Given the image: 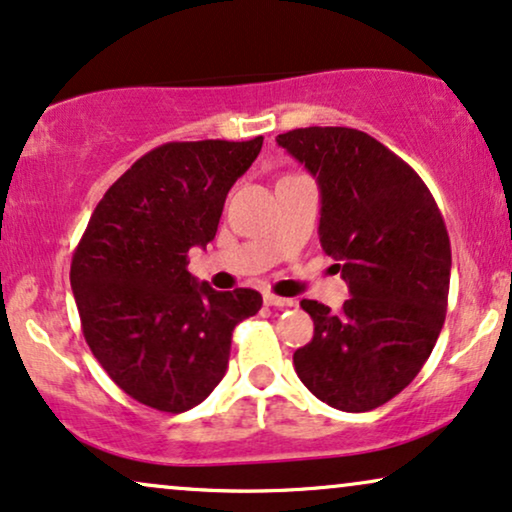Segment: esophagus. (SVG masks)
<instances>
[{
    "mask_svg": "<svg viewBox=\"0 0 512 512\" xmlns=\"http://www.w3.org/2000/svg\"><path fill=\"white\" fill-rule=\"evenodd\" d=\"M264 304H267V307H293V300H288V297H278V295H271V293H267L264 295Z\"/></svg>",
    "mask_w": 512,
    "mask_h": 512,
    "instance_id": "1",
    "label": "esophagus"
}]
</instances>
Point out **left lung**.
Listing matches in <instances>:
<instances>
[{
	"label": "left lung",
	"instance_id": "obj_1",
	"mask_svg": "<svg viewBox=\"0 0 512 512\" xmlns=\"http://www.w3.org/2000/svg\"><path fill=\"white\" fill-rule=\"evenodd\" d=\"M276 141L319 181L321 248L352 295L338 312L300 302L314 338L293 354L295 371L333 409H378L420 373L444 326V217L416 170L366 132L304 127Z\"/></svg>",
	"mask_w": 512,
	"mask_h": 512
}]
</instances>
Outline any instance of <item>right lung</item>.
Instances as JSON below:
<instances>
[{
  "instance_id": "add662e5",
  "label": "right lung",
  "mask_w": 512,
  "mask_h": 512,
  "mask_svg": "<svg viewBox=\"0 0 512 512\" xmlns=\"http://www.w3.org/2000/svg\"><path fill=\"white\" fill-rule=\"evenodd\" d=\"M262 141H170L141 155L103 193L73 252L84 340L113 383L155 411L208 397L231 333L262 307L257 290L219 293L186 269L193 245L215 238L226 193Z\"/></svg>"
}]
</instances>
